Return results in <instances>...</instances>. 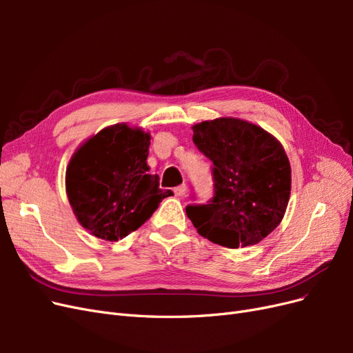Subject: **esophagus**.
Here are the masks:
<instances>
[{
  "label": "esophagus",
  "instance_id": "1",
  "mask_svg": "<svg viewBox=\"0 0 353 353\" xmlns=\"http://www.w3.org/2000/svg\"><path fill=\"white\" fill-rule=\"evenodd\" d=\"M187 185L185 184H183V185H179V187H176L175 190H174V193H175V196H178V197H183V196H185V193H187Z\"/></svg>",
  "mask_w": 353,
  "mask_h": 353
}]
</instances>
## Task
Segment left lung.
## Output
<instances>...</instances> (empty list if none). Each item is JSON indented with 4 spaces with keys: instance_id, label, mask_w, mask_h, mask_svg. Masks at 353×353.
Segmentation results:
<instances>
[{
    "instance_id": "8db88e82",
    "label": "left lung",
    "mask_w": 353,
    "mask_h": 353,
    "mask_svg": "<svg viewBox=\"0 0 353 353\" xmlns=\"http://www.w3.org/2000/svg\"><path fill=\"white\" fill-rule=\"evenodd\" d=\"M193 141L213 162L215 196L185 212L201 237L223 248L258 244L280 225L292 191L284 147L263 128L237 117L193 126Z\"/></svg>"
}]
</instances>
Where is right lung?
Returning a JSON list of instances; mask_svg holds the SVG:
<instances>
[{
	"mask_svg": "<svg viewBox=\"0 0 353 353\" xmlns=\"http://www.w3.org/2000/svg\"><path fill=\"white\" fill-rule=\"evenodd\" d=\"M150 134L116 123L82 143L66 168V193L81 225L117 241L140 228L170 191L148 174Z\"/></svg>",
	"mask_w": 353,
	"mask_h": 353,
	"instance_id": "1",
	"label": "right lung"
}]
</instances>
